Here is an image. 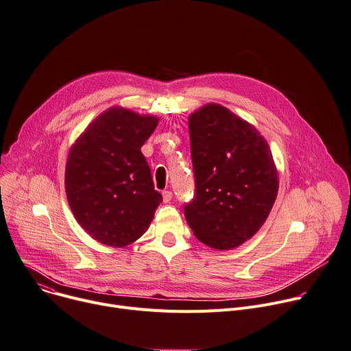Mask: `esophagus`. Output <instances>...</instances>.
Wrapping results in <instances>:
<instances>
[{
  "mask_svg": "<svg viewBox=\"0 0 351 351\" xmlns=\"http://www.w3.org/2000/svg\"><path fill=\"white\" fill-rule=\"evenodd\" d=\"M171 199H173V193L169 191V190L163 191V201H165V202H170Z\"/></svg>",
  "mask_w": 351,
  "mask_h": 351,
  "instance_id": "1",
  "label": "esophagus"
}]
</instances>
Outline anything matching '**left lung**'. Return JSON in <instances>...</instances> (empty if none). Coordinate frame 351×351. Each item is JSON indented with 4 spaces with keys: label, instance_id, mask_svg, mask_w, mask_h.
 Returning a JSON list of instances; mask_svg holds the SVG:
<instances>
[{
    "label": "left lung",
    "instance_id": "8db88e82",
    "mask_svg": "<svg viewBox=\"0 0 351 351\" xmlns=\"http://www.w3.org/2000/svg\"><path fill=\"white\" fill-rule=\"evenodd\" d=\"M195 195L185 219L204 245L229 250L265 222L278 191L268 143L225 106L209 104L190 117Z\"/></svg>",
    "mask_w": 351,
    "mask_h": 351
}]
</instances>
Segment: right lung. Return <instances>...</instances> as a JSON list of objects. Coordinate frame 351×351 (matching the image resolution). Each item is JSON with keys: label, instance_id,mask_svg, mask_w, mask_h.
Masks as SVG:
<instances>
[{"label": "right lung", "instance_id": "obj_1", "mask_svg": "<svg viewBox=\"0 0 351 351\" xmlns=\"http://www.w3.org/2000/svg\"><path fill=\"white\" fill-rule=\"evenodd\" d=\"M158 119L110 108L73 145L66 194L77 222L104 245L125 247L149 228L163 197L141 147Z\"/></svg>", "mask_w": 351, "mask_h": 351}]
</instances>
